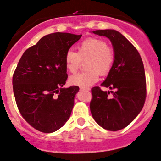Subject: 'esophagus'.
I'll list each match as a JSON object with an SVG mask.
<instances>
[{"mask_svg": "<svg viewBox=\"0 0 161 161\" xmlns=\"http://www.w3.org/2000/svg\"><path fill=\"white\" fill-rule=\"evenodd\" d=\"M80 91H90V88L88 87H80Z\"/></svg>", "mask_w": 161, "mask_h": 161, "instance_id": "34e87169", "label": "esophagus"}]
</instances>
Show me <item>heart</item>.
Here are the masks:
<instances>
[{"label": "heart", "mask_w": 161, "mask_h": 161, "mask_svg": "<svg viewBox=\"0 0 161 161\" xmlns=\"http://www.w3.org/2000/svg\"><path fill=\"white\" fill-rule=\"evenodd\" d=\"M65 64L69 72L75 73L85 62L87 71L76 74L70 77L73 85L87 87L93 85L99 79V73L105 75L111 69L115 60L113 48L108 46L103 40L90 37L77 46V52L68 50L65 54Z\"/></svg>", "instance_id": "b5f03b06"}]
</instances>
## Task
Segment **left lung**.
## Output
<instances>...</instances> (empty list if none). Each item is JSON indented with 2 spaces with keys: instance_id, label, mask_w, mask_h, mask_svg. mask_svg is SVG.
Here are the masks:
<instances>
[{
  "instance_id": "1",
  "label": "left lung",
  "mask_w": 161,
  "mask_h": 161,
  "mask_svg": "<svg viewBox=\"0 0 161 161\" xmlns=\"http://www.w3.org/2000/svg\"><path fill=\"white\" fill-rule=\"evenodd\" d=\"M93 33L107 37L113 45L114 62L101 86L114 91L93 87L90 108L101 127L117 131L128 126L142 110L147 96L144 67L137 50L120 32L108 29Z\"/></svg>"
}]
</instances>
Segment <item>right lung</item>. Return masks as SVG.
<instances>
[{"label":"right lung","instance_id":"1","mask_svg":"<svg viewBox=\"0 0 161 161\" xmlns=\"http://www.w3.org/2000/svg\"><path fill=\"white\" fill-rule=\"evenodd\" d=\"M80 35L47 34L27 49L13 75V91L20 114L31 127L53 133L71 114L79 87L64 88L67 79L65 54Z\"/></svg>","mask_w":161,"mask_h":161}]
</instances>
